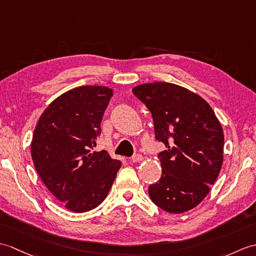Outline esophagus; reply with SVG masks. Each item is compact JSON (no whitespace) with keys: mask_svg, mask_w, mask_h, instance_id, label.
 <instances>
[{"mask_svg":"<svg viewBox=\"0 0 256 256\" xmlns=\"http://www.w3.org/2000/svg\"><path fill=\"white\" fill-rule=\"evenodd\" d=\"M142 159H144V158H142V156L140 155V154H135V155L132 157V159H130V160H132L133 162H142Z\"/></svg>","mask_w":256,"mask_h":256,"instance_id":"esophagus-1","label":"esophagus"}]
</instances>
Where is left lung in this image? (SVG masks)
I'll return each instance as SVG.
<instances>
[{"label":"left lung","instance_id":"obj_1","mask_svg":"<svg viewBox=\"0 0 256 256\" xmlns=\"http://www.w3.org/2000/svg\"><path fill=\"white\" fill-rule=\"evenodd\" d=\"M152 112L156 138L167 150L158 158L160 180L148 188L150 200L170 214L191 210L210 191L224 162V130L200 94L171 82L133 88Z\"/></svg>","mask_w":256,"mask_h":256}]
</instances>
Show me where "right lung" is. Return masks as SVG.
I'll list each match as a JSON object with an SVG mask.
<instances>
[{"instance_id":"1","label":"right lung","mask_w":256,"mask_h":256,"mask_svg":"<svg viewBox=\"0 0 256 256\" xmlns=\"http://www.w3.org/2000/svg\"><path fill=\"white\" fill-rule=\"evenodd\" d=\"M112 96V88L106 86L70 89L53 100L36 124L34 168L53 196L73 212L102 203L121 168L106 150L92 152Z\"/></svg>"}]
</instances>
